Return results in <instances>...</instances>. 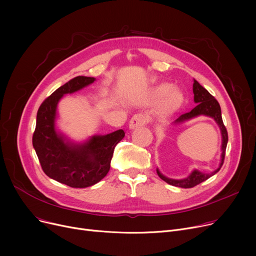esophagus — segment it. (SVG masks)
Returning <instances> with one entry per match:
<instances>
[{"label":"esophagus","instance_id":"1","mask_svg":"<svg viewBox=\"0 0 256 256\" xmlns=\"http://www.w3.org/2000/svg\"><path fill=\"white\" fill-rule=\"evenodd\" d=\"M147 122V118L144 114H136L132 117V119L130 120L128 124V128L130 130H134L139 126H145Z\"/></svg>","mask_w":256,"mask_h":256}]
</instances>
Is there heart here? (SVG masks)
Here are the masks:
<instances>
[{
    "label": "heart",
    "mask_w": 256,
    "mask_h": 256,
    "mask_svg": "<svg viewBox=\"0 0 256 256\" xmlns=\"http://www.w3.org/2000/svg\"><path fill=\"white\" fill-rule=\"evenodd\" d=\"M167 94L168 96H167L165 100L164 110L166 112H169L173 110L174 108L180 102L182 96L178 90H176V89L172 90V86L170 84H162L158 86L154 90V96L156 98H163L166 96Z\"/></svg>",
    "instance_id": "heart-1"
}]
</instances>
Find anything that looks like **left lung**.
<instances>
[{"instance_id": "left-lung-1", "label": "left lung", "mask_w": 256, "mask_h": 256, "mask_svg": "<svg viewBox=\"0 0 256 256\" xmlns=\"http://www.w3.org/2000/svg\"><path fill=\"white\" fill-rule=\"evenodd\" d=\"M193 93H194V102L196 106L194 109H192L190 112L184 113L180 115L176 120L173 121V124H180L182 122H186L188 120H191L193 118H196L198 116H208L212 118L214 121H216L217 124L220 128L221 130V136H222V144H221V160L219 167L214 170L210 173H204L197 169H194L189 176H186V178L182 180H173L165 176L164 174L160 173L158 168H156V173L160 176V178H162L164 182L167 184L174 186H180V188H184V189H188V188H193L202 182L208 180L210 176H214L222 167L223 162H224V156H225V150H226V146L228 142V135H227V130L226 128L223 124L222 120V115H221V108L217 100H214V98L212 96V94L202 86H201L196 80H194V84H193Z\"/></svg>"}]
</instances>
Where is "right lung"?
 <instances>
[{
    "label": "right lung",
    "mask_w": 256,
    "mask_h": 256,
    "mask_svg": "<svg viewBox=\"0 0 256 256\" xmlns=\"http://www.w3.org/2000/svg\"><path fill=\"white\" fill-rule=\"evenodd\" d=\"M96 78L78 76L54 91L39 106L33 147L46 176L72 188H87L102 180L110 170L115 146L124 139L118 130L74 142L57 130V108L65 94H72L94 83Z\"/></svg>",
    "instance_id": "obj_1"
}]
</instances>
